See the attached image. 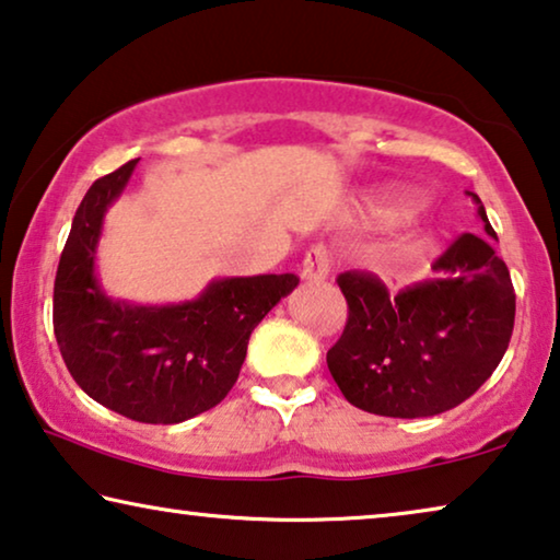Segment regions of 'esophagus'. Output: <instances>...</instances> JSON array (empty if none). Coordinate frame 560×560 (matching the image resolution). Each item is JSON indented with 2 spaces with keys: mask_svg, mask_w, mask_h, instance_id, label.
Listing matches in <instances>:
<instances>
[{
  "mask_svg": "<svg viewBox=\"0 0 560 560\" xmlns=\"http://www.w3.org/2000/svg\"><path fill=\"white\" fill-rule=\"evenodd\" d=\"M327 277H329V250L325 246H314L302 264V279L317 283V281H325Z\"/></svg>",
  "mask_w": 560,
  "mask_h": 560,
  "instance_id": "esophagus-1",
  "label": "esophagus"
}]
</instances>
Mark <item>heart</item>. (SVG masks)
Segmentation results:
<instances>
[{"label": "heart", "mask_w": 560, "mask_h": 560, "mask_svg": "<svg viewBox=\"0 0 560 560\" xmlns=\"http://www.w3.org/2000/svg\"><path fill=\"white\" fill-rule=\"evenodd\" d=\"M416 205H419V198L413 192H388L375 202V215L385 223H396V220L411 215Z\"/></svg>", "instance_id": "b5f03b06"}]
</instances>
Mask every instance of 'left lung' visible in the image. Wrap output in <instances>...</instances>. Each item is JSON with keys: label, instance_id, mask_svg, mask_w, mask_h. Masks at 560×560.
<instances>
[{"label": "left lung", "instance_id": "1", "mask_svg": "<svg viewBox=\"0 0 560 560\" xmlns=\"http://www.w3.org/2000/svg\"><path fill=\"white\" fill-rule=\"evenodd\" d=\"M477 205L485 233H464L434 264L436 279L396 296L370 273L340 283L348 325L327 368L342 396L368 413L423 419L467 400L505 355L515 325V289L494 250L498 233Z\"/></svg>", "mask_w": 560, "mask_h": 560}]
</instances>
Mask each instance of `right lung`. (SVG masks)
Wrapping results in <instances>:
<instances>
[{"label":"right lung","instance_id":"right-lung-1","mask_svg":"<svg viewBox=\"0 0 560 560\" xmlns=\"http://www.w3.org/2000/svg\"><path fill=\"white\" fill-rule=\"evenodd\" d=\"M139 160L96 179L78 205L52 291V325L73 381L108 411L141 423H183L238 381L258 322L296 289L294 273L212 279L175 304L106 294L98 279L104 218Z\"/></svg>","mask_w":560,"mask_h":560}]
</instances>
